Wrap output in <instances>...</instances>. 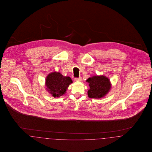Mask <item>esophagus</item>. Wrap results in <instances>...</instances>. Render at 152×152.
Returning a JSON list of instances; mask_svg holds the SVG:
<instances>
[{
	"mask_svg": "<svg viewBox=\"0 0 152 152\" xmlns=\"http://www.w3.org/2000/svg\"><path fill=\"white\" fill-rule=\"evenodd\" d=\"M75 81H82V77H79V78H75Z\"/></svg>",
	"mask_w": 152,
	"mask_h": 152,
	"instance_id": "esophagus-1",
	"label": "esophagus"
}]
</instances>
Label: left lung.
I'll return each instance as SVG.
<instances>
[{"label":"left lung","mask_w":152,"mask_h":152,"mask_svg":"<svg viewBox=\"0 0 152 152\" xmlns=\"http://www.w3.org/2000/svg\"><path fill=\"white\" fill-rule=\"evenodd\" d=\"M90 89L88 91L89 98L100 99L103 97L109 92L111 84L108 78L105 76H94L87 80Z\"/></svg>","instance_id":"1"}]
</instances>
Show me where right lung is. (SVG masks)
I'll list each match as a JSON object with an SVG mask.
<instances>
[{"label":"right lung","mask_w":152,"mask_h":152,"mask_svg":"<svg viewBox=\"0 0 152 152\" xmlns=\"http://www.w3.org/2000/svg\"><path fill=\"white\" fill-rule=\"evenodd\" d=\"M72 83V79L68 76H64L60 73H50L45 80L47 90L53 97H60L65 94L69 84Z\"/></svg>","instance_id":"add662e5"}]
</instances>
